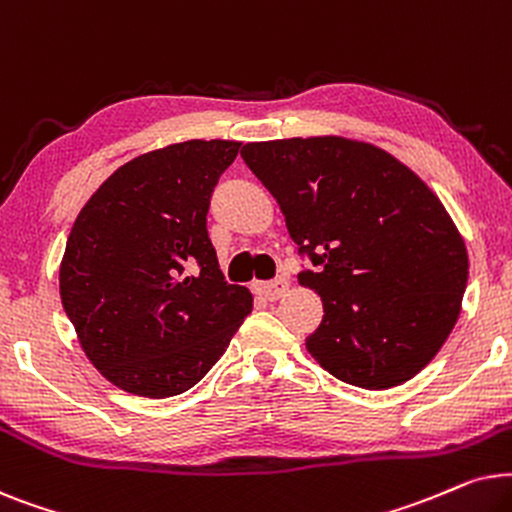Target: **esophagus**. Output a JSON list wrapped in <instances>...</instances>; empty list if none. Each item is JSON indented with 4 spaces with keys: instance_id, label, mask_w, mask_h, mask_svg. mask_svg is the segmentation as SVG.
I'll use <instances>...</instances> for the list:
<instances>
[{
    "instance_id": "obj_1",
    "label": "esophagus",
    "mask_w": 512,
    "mask_h": 512,
    "mask_svg": "<svg viewBox=\"0 0 512 512\" xmlns=\"http://www.w3.org/2000/svg\"><path fill=\"white\" fill-rule=\"evenodd\" d=\"M288 278L285 276H278L274 281H267V283H257L255 285V292L257 295H262L264 299H269V302H274V299L283 297V292L288 290Z\"/></svg>"
}]
</instances>
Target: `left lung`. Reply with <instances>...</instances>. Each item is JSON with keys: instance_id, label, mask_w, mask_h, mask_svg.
Returning <instances> with one entry per match:
<instances>
[{"instance_id": "obj_1", "label": "left lung", "mask_w": 512, "mask_h": 512, "mask_svg": "<svg viewBox=\"0 0 512 512\" xmlns=\"http://www.w3.org/2000/svg\"><path fill=\"white\" fill-rule=\"evenodd\" d=\"M325 316L306 349L346 384L391 388L431 363L459 318L468 255L438 196L384 149L346 138L250 142Z\"/></svg>"}]
</instances>
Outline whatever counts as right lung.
Here are the masks:
<instances>
[{"instance_id": "add662e5", "label": "right lung", "mask_w": 512, "mask_h": 512, "mask_svg": "<svg viewBox=\"0 0 512 512\" xmlns=\"http://www.w3.org/2000/svg\"><path fill=\"white\" fill-rule=\"evenodd\" d=\"M238 147L189 140L142 154L109 175L74 222L60 299L88 360L128 393L189 391L252 311L248 288L224 281L206 227Z\"/></svg>"}]
</instances>
